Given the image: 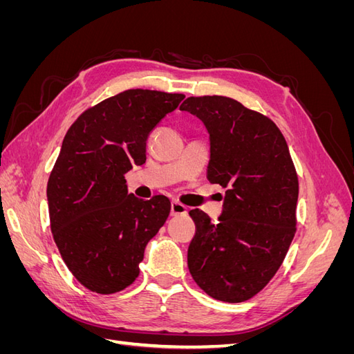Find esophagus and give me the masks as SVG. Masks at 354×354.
<instances>
[{"mask_svg": "<svg viewBox=\"0 0 354 354\" xmlns=\"http://www.w3.org/2000/svg\"><path fill=\"white\" fill-rule=\"evenodd\" d=\"M185 214H187V207L177 201L171 202V216H185Z\"/></svg>", "mask_w": 354, "mask_h": 354, "instance_id": "obj_1", "label": "esophagus"}]
</instances>
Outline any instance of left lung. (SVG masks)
Here are the masks:
<instances>
[{
  "label": "left lung",
  "instance_id": "left-lung-1",
  "mask_svg": "<svg viewBox=\"0 0 354 354\" xmlns=\"http://www.w3.org/2000/svg\"><path fill=\"white\" fill-rule=\"evenodd\" d=\"M180 111L209 134L208 180L226 189L218 223L195 208L189 272L209 297L252 298L279 269L295 233L298 178L279 128L224 95L189 97Z\"/></svg>",
  "mask_w": 354,
  "mask_h": 354
}]
</instances>
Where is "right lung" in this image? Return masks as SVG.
<instances>
[{
  "instance_id": "obj_1",
  "label": "right lung",
  "mask_w": 354,
  "mask_h": 354,
  "mask_svg": "<svg viewBox=\"0 0 354 354\" xmlns=\"http://www.w3.org/2000/svg\"><path fill=\"white\" fill-rule=\"evenodd\" d=\"M183 99L127 90L85 111L63 138L47 185L51 232L68 269L93 292L131 285L169 216L168 198L128 194L125 174L145 164L149 133Z\"/></svg>"
}]
</instances>
